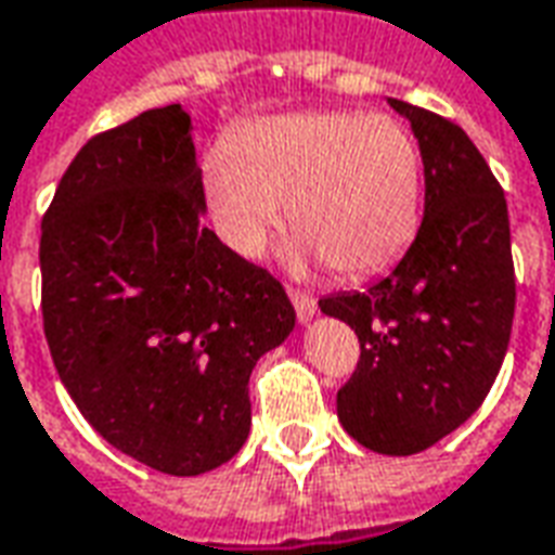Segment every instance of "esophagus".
Wrapping results in <instances>:
<instances>
[{
	"label": "esophagus",
	"mask_w": 555,
	"mask_h": 555,
	"mask_svg": "<svg viewBox=\"0 0 555 555\" xmlns=\"http://www.w3.org/2000/svg\"><path fill=\"white\" fill-rule=\"evenodd\" d=\"M291 302H294V309H297V318H300V324H309L314 318V312H318V302H314V297H309L306 291H297L291 288Z\"/></svg>",
	"instance_id": "1"
}]
</instances>
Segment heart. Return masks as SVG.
I'll return each instance as SVG.
<instances>
[{"mask_svg":"<svg viewBox=\"0 0 555 555\" xmlns=\"http://www.w3.org/2000/svg\"><path fill=\"white\" fill-rule=\"evenodd\" d=\"M214 229L237 255L267 246L288 202L294 255L369 276L408 249L422 205V154L389 115L324 109L258 118L202 163Z\"/></svg>","mask_w":555,"mask_h":555,"instance_id":"b5f03b06","label":"heart"}]
</instances>
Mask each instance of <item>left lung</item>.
Masks as SVG:
<instances>
[{
  "instance_id": "left-lung-1",
  "label": "left lung",
  "mask_w": 555,
  "mask_h": 555,
  "mask_svg": "<svg viewBox=\"0 0 555 555\" xmlns=\"http://www.w3.org/2000/svg\"><path fill=\"white\" fill-rule=\"evenodd\" d=\"M418 139L425 217L404 258L365 291L318 302L360 338L338 418L380 454H416L461 428L490 392L514 321L508 205L461 127L389 98Z\"/></svg>"
}]
</instances>
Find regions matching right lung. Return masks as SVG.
<instances>
[{
	"label": "right lung",
	"instance_id": "add662e5",
	"mask_svg": "<svg viewBox=\"0 0 555 555\" xmlns=\"http://www.w3.org/2000/svg\"><path fill=\"white\" fill-rule=\"evenodd\" d=\"M190 130L171 103L91 137L41 229L55 372L103 440L169 476L241 452L249 374L297 321L276 279L202 225Z\"/></svg>",
	"mask_w": 555,
	"mask_h": 555
}]
</instances>
